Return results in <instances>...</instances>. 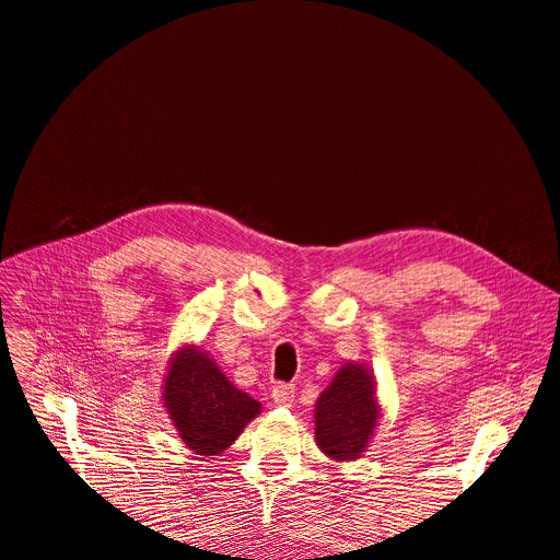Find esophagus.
Here are the masks:
<instances>
[{
	"instance_id": "esophagus-1",
	"label": "esophagus",
	"mask_w": 560,
	"mask_h": 560,
	"mask_svg": "<svg viewBox=\"0 0 560 560\" xmlns=\"http://www.w3.org/2000/svg\"><path fill=\"white\" fill-rule=\"evenodd\" d=\"M294 385H287V383H280V385H276L273 387V401L278 404V406H292V401H294Z\"/></svg>"
}]
</instances>
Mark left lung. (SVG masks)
<instances>
[{
  "label": "left lung",
  "mask_w": 560,
  "mask_h": 560,
  "mask_svg": "<svg viewBox=\"0 0 560 560\" xmlns=\"http://www.w3.org/2000/svg\"><path fill=\"white\" fill-rule=\"evenodd\" d=\"M378 418L374 371L346 362L315 401V442L331 460L352 463L366 451Z\"/></svg>",
  "instance_id": "1"
}]
</instances>
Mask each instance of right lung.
<instances>
[{
    "mask_svg": "<svg viewBox=\"0 0 560 560\" xmlns=\"http://www.w3.org/2000/svg\"><path fill=\"white\" fill-rule=\"evenodd\" d=\"M163 406L182 442L196 455L224 453L261 413V404L235 387L200 346L179 348L163 383Z\"/></svg>",
    "mask_w": 560,
    "mask_h": 560,
    "instance_id": "add662e5",
    "label": "right lung"
}]
</instances>
